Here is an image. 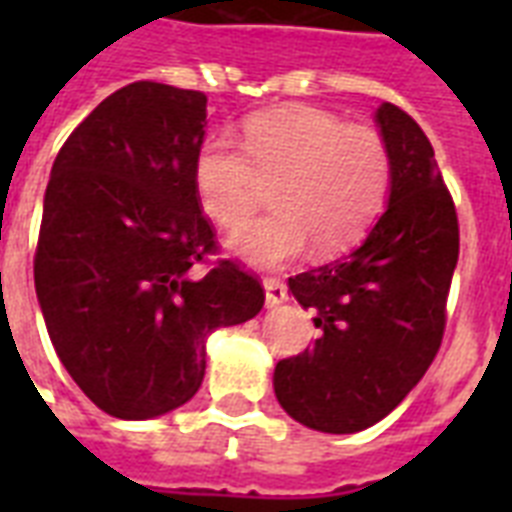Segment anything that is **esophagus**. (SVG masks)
Listing matches in <instances>:
<instances>
[{
    "label": "esophagus",
    "instance_id": "34e87169",
    "mask_svg": "<svg viewBox=\"0 0 512 512\" xmlns=\"http://www.w3.org/2000/svg\"><path fill=\"white\" fill-rule=\"evenodd\" d=\"M265 287V305L268 308H276V305L287 303V287H284V281L279 279H265L263 281Z\"/></svg>",
    "mask_w": 512,
    "mask_h": 512
}]
</instances>
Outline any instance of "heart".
<instances>
[{
	"label": "heart",
	"instance_id": "b5f03b06",
	"mask_svg": "<svg viewBox=\"0 0 512 512\" xmlns=\"http://www.w3.org/2000/svg\"><path fill=\"white\" fill-rule=\"evenodd\" d=\"M390 151L364 124L313 106L265 108L241 124V148L225 132L201 140L191 164L201 212L220 228L252 215L260 180H273V212L233 233L244 263L276 268L311 247L335 255L353 247L385 207Z\"/></svg>",
	"mask_w": 512,
	"mask_h": 512
}]
</instances>
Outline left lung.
I'll list each match as a JSON object with an SVG mask.
<instances>
[{"mask_svg":"<svg viewBox=\"0 0 512 512\" xmlns=\"http://www.w3.org/2000/svg\"><path fill=\"white\" fill-rule=\"evenodd\" d=\"M374 122L393 164L388 207L361 247L289 279L321 335L273 372L284 412L321 433L369 428L422 380L444 337L460 255L454 201L420 124L393 103Z\"/></svg>","mask_w":512,"mask_h":512,"instance_id":"8db88e82","label":"left lung"}]
</instances>
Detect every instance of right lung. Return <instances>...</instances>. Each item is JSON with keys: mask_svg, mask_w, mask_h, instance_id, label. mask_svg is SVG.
I'll use <instances>...</instances> for the list:
<instances>
[{"mask_svg": "<svg viewBox=\"0 0 512 512\" xmlns=\"http://www.w3.org/2000/svg\"><path fill=\"white\" fill-rule=\"evenodd\" d=\"M204 127V92L127 84L68 135L44 191L34 257L44 324L84 396L119 420L191 401L207 337L265 303L231 260L196 271L217 249L191 180Z\"/></svg>", "mask_w": 512, "mask_h": 512, "instance_id": "right-lung-1", "label": "right lung"}]
</instances>
